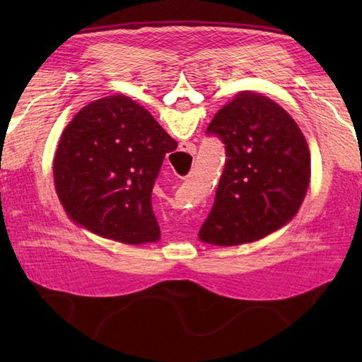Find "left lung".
<instances>
[{"label": "left lung", "mask_w": 362, "mask_h": 362, "mask_svg": "<svg viewBox=\"0 0 362 362\" xmlns=\"http://www.w3.org/2000/svg\"><path fill=\"white\" fill-rule=\"evenodd\" d=\"M225 145V166L199 240L254 243L296 216L308 189L310 150L297 122L265 95L238 94L206 129Z\"/></svg>", "instance_id": "left-lung-1"}]
</instances>
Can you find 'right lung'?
Wrapping results in <instances>:
<instances>
[{
    "instance_id": "right-lung-1",
    "label": "right lung",
    "mask_w": 362,
    "mask_h": 362,
    "mask_svg": "<svg viewBox=\"0 0 362 362\" xmlns=\"http://www.w3.org/2000/svg\"><path fill=\"white\" fill-rule=\"evenodd\" d=\"M177 142L126 95L103 97L65 127L54 159V183L69 217L103 238L159 240L151 192Z\"/></svg>"
}]
</instances>
